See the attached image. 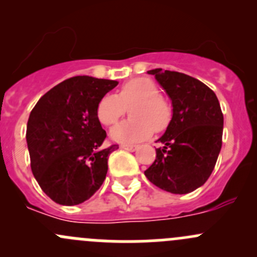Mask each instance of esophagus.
Returning a JSON list of instances; mask_svg holds the SVG:
<instances>
[{"label": "esophagus", "instance_id": "obj_1", "mask_svg": "<svg viewBox=\"0 0 257 257\" xmlns=\"http://www.w3.org/2000/svg\"><path fill=\"white\" fill-rule=\"evenodd\" d=\"M120 148H121V149L128 150V152H134V150H137L138 145H134V144H121Z\"/></svg>", "mask_w": 257, "mask_h": 257}]
</instances>
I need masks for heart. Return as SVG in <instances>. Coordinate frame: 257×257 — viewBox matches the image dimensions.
<instances>
[{"label":"heart","instance_id":"obj_1","mask_svg":"<svg viewBox=\"0 0 257 257\" xmlns=\"http://www.w3.org/2000/svg\"><path fill=\"white\" fill-rule=\"evenodd\" d=\"M159 88L149 78H134L124 83L118 95L105 94L97 105V116L104 125H114L126 112L132 114L110 132L116 142L131 143L152 136L153 131L168 128L173 116L169 100L159 95Z\"/></svg>","mask_w":257,"mask_h":257}]
</instances>
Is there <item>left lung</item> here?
Returning <instances> with one entry per match:
<instances>
[{"label":"left lung","mask_w":257,"mask_h":257,"mask_svg":"<svg viewBox=\"0 0 257 257\" xmlns=\"http://www.w3.org/2000/svg\"><path fill=\"white\" fill-rule=\"evenodd\" d=\"M153 74L172 100L173 116L158 139L154 163L144 172L150 183L172 194H188L208 180L222 144V115L216 94L188 74L162 68Z\"/></svg>","instance_id":"1"}]
</instances>
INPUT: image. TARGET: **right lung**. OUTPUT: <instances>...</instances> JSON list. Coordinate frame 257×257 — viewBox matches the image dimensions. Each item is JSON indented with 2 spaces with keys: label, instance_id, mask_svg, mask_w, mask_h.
I'll use <instances>...</instances> for the list:
<instances>
[{
  "label": "right lung",
  "instance_id": "add662e5",
  "mask_svg": "<svg viewBox=\"0 0 257 257\" xmlns=\"http://www.w3.org/2000/svg\"><path fill=\"white\" fill-rule=\"evenodd\" d=\"M116 84V80L72 77L48 90L31 112L26 132L31 169L57 204H82L104 181L108 157L118 145L100 148L107 133L97 105Z\"/></svg>",
  "mask_w": 257,
  "mask_h": 257
}]
</instances>
